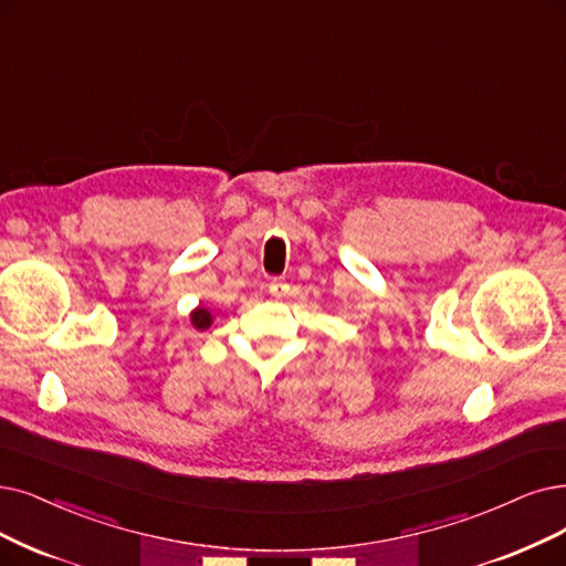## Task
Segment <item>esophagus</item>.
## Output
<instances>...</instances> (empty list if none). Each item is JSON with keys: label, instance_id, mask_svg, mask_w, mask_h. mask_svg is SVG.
Instances as JSON below:
<instances>
[{"label": "esophagus", "instance_id": "1", "mask_svg": "<svg viewBox=\"0 0 566 566\" xmlns=\"http://www.w3.org/2000/svg\"><path fill=\"white\" fill-rule=\"evenodd\" d=\"M285 290H287V285H285L283 279H274V281L269 283V292H271V295H274V297H283Z\"/></svg>", "mask_w": 566, "mask_h": 566}]
</instances>
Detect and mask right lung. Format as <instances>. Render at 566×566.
Listing matches in <instances>:
<instances>
[{
  "mask_svg": "<svg viewBox=\"0 0 566 566\" xmlns=\"http://www.w3.org/2000/svg\"><path fill=\"white\" fill-rule=\"evenodd\" d=\"M192 325L197 329H207L211 325V313L205 311V308H195L192 311Z\"/></svg>",
  "mask_w": 566,
  "mask_h": 566,
  "instance_id": "obj_1",
  "label": "right lung"
}]
</instances>
